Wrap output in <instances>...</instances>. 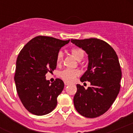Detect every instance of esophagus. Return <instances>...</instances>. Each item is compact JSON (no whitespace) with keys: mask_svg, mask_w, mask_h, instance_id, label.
<instances>
[{"mask_svg":"<svg viewBox=\"0 0 133 133\" xmlns=\"http://www.w3.org/2000/svg\"><path fill=\"white\" fill-rule=\"evenodd\" d=\"M65 85H70V83H68V82H65Z\"/></svg>","mask_w":133,"mask_h":133,"instance_id":"34e87169","label":"esophagus"}]
</instances>
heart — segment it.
Returning a JSON list of instances; mask_svg holds the SVG:
<instances>
[{"mask_svg": "<svg viewBox=\"0 0 133 133\" xmlns=\"http://www.w3.org/2000/svg\"><path fill=\"white\" fill-rule=\"evenodd\" d=\"M71 53L77 60L81 61L84 57V52L81 48H75L71 50ZM63 54L61 51L57 53L56 56V62L57 64H61L63 61ZM80 74L78 70H71V69H65L64 70L61 71L59 73V76L63 80H64L66 82H72L75 81L76 77L79 76Z\"/></svg>", "mask_w": 133, "mask_h": 133, "instance_id": "1", "label": "heart"}]
</instances>
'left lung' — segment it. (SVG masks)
<instances>
[{
    "mask_svg": "<svg viewBox=\"0 0 133 133\" xmlns=\"http://www.w3.org/2000/svg\"><path fill=\"white\" fill-rule=\"evenodd\" d=\"M71 42L87 53L88 69L80 80L91 85L85 89L77 84L74 105L83 117H97L109 109L119 92L122 70L118 56L113 48L101 39H71Z\"/></svg>",
    "mask_w": 133,
    "mask_h": 133,
    "instance_id": "8db88e82",
    "label": "left lung"
}]
</instances>
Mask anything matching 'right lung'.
Returning <instances> with one entry per match:
<instances>
[{
    "instance_id": "1",
    "label": "right lung",
    "mask_w": 133,
    "mask_h": 133,
    "mask_svg": "<svg viewBox=\"0 0 133 133\" xmlns=\"http://www.w3.org/2000/svg\"><path fill=\"white\" fill-rule=\"evenodd\" d=\"M69 42L70 40L38 36L21 50L16 60L14 81L23 105L31 113L45 115L56 108L57 97L63 90L64 83L56 79L50 84L45 75L56 69V54Z\"/></svg>"
}]
</instances>
